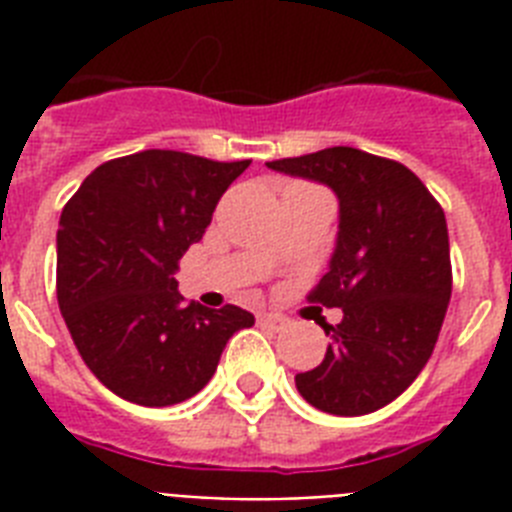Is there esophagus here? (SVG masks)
<instances>
[{"instance_id":"1","label":"esophagus","mask_w":512,"mask_h":512,"mask_svg":"<svg viewBox=\"0 0 512 512\" xmlns=\"http://www.w3.org/2000/svg\"><path fill=\"white\" fill-rule=\"evenodd\" d=\"M257 324L263 329H271V332H281V329L289 327V319L287 316H281V313H263Z\"/></svg>"}]
</instances>
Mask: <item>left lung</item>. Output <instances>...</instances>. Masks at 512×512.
<instances>
[{"label": "left lung", "mask_w": 512, "mask_h": 512, "mask_svg": "<svg viewBox=\"0 0 512 512\" xmlns=\"http://www.w3.org/2000/svg\"><path fill=\"white\" fill-rule=\"evenodd\" d=\"M268 167L332 188L337 241L313 303L342 308L324 324L327 356L295 377L300 396L361 417L404 393L436 348L452 297L444 209L404 164L335 146Z\"/></svg>", "instance_id": "left-lung-1"}]
</instances>
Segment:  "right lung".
<instances>
[{"label": "right lung", "instance_id": "right-lung-1", "mask_svg": "<svg viewBox=\"0 0 512 512\" xmlns=\"http://www.w3.org/2000/svg\"><path fill=\"white\" fill-rule=\"evenodd\" d=\"M249 162L140 151L100 164L60 215L58 305L90 372L124 401L172 406L196 396L225 342L255 316L185 305L177 263Z\"/></svg>", "mask_w": 512, "mask_h": 512}]
</instances>
